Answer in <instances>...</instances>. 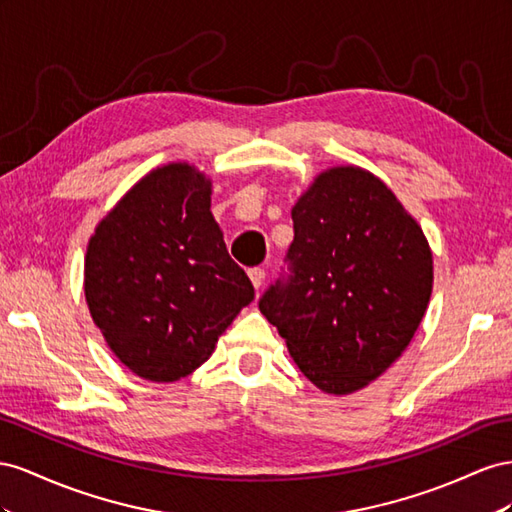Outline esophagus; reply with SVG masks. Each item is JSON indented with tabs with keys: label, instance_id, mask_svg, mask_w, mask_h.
<instances>
[{
	"label": "esophagus",
	"instance_id": "esophagus-1",
	"mask_svg": "<svg viewBox=\"0 0 512 512\" xmlns=\"http://www.w3.org/2000/svg\"><path fill=\"white\" fill-rule=\"evenodd\" d=\"M248 279H251V283H253V287H255V289H259L261 285H264L266 272L261 270V268H251V270H248Z\"/></svg>",
	"mask_w": 512,
	"mask_h": 512
}]
</instances>
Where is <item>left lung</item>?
I'll list each match as a JSON object with an SVG mask.
<instances>
[{"label": "left lung", "instance_id": "obj_1", "mask_svg": "<svg viewBox=\"0 0 512 512\" xmlns=\"http://www.w3.org/2000/svg\"><path fill=\"white\" fill-rule=\"evenodd\" d=\"M291 218V276L259 311L309 382L352 394L414 339L433 291L431 246L386 182L356 165L315 175Z\"/></svg>", "mask_w": 512, "mask_h": 512}]
</instances>
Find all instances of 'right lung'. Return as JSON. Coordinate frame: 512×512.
<instances>
[{
  "mask_svg": "<svg viewBox=\"0 0 512 512\" xmlns=\"http://www.w3.org/2000/svg\"><path fill=\"white\" fill-rule=\"evenodd\" d=\"M210 203L208 175L175 160L145 173L87 242V309L115 358L150 382L199 369L255 298Z\"/></svg>",
  "mask_w": 512,
  "mask_h": 512,
  "instance_id": "1",
  "label": "right lung"
}]
</instances>
